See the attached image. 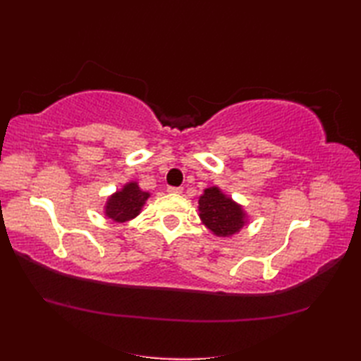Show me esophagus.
<instances>
[{
	"instance_id": "34e87169",
	"label": "esophagus",
	"mask_w": 361,
	"mask_h": 361,
	"mask_svg": "<svg viewBox=\"0 0 361 361\" xmlns=\"http://www.w3.org/2000/svg\"><path fill=\"white\" fill-rule=\"evenodd\" d=\"M167 192H169V194H181V192H183V188L169 186V188H167Z\"/></svg>"
}]
</instances>
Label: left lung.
<instances>
[{"label":"left lung","instance_id":"obj_1","mask_svg":"<svg viewBox=\"0 0 361 361\" xmlns=\"http://www.w3.org/2000/svg\"><path fill=\"white\" fill-rule=\"evenodd\" d=\"M198 216L202 224L217 237H231L248 224V216L239 203L212 186L198 198Z\"/></svg>","mask_w":361,"mask_h":361}]
</instances>
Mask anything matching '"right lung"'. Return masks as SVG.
I'll use <instances>...</instances> for the list:
<instances>
[{
	"mask_svg": "<svg viewBox=\"0 0 361 361\" xmlns=\"http://www.w3.org/2000/svg\"><path fill=\"white\" fill-rule=\"evenodd\" d=\"M149 197L150 194L137 186L136 181H128L122 189L109 197L104 206L105 217L111 219L116 224H126L128 220H133L136 216H140Z\"/></svg>",
	"mask_w": 361,
	"mask_h": 361,
	"instance_id": "1",
	"label": "right lung"
}]
</instances>
